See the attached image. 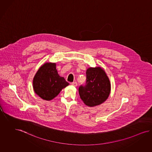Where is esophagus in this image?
I'll return each mask as SVG.
<instances>
[{
	"label": "esophagus",
	"mask_w": 152,
	"mask_h": 152,
	"mask_svg": "<svg viewBox=\"0 0 152 152\" xmlns=\"http://www.w3.org/2000/svg\"><path fill=\"white\" fill-rule=\"evenodd\" d=\"M71 84L72 85V86H73L74 87H77V82H72Z\"/></svg>",
	"instance_id": "34e87169"
}]
</instances>
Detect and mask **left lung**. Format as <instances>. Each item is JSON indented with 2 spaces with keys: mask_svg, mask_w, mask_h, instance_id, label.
Instances as JSON below:
<instances>
[{
  "mask_svg": "<svg viewBox=\"0 0 152 152\" xmlns=\"http://www.w3.org/2000/svg\"><path fill=\"white\" fill-rule=\"evenodd\" d=\"M110 83L101 68H90L86 72V82L79 87L81 100L86 105L94 107L105 101L110 94Z\"/></svg>",
  "mask_w": 152,
  "mask_h": 152,
  "instance_id": "1",
  "label": "left lung"
}]
</instances>
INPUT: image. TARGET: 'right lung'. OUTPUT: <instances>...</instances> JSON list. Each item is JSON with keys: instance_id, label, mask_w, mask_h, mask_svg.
<instances>
[{"instance_id": "add662e5", "label": "right lung", "mask_w": 152, "mask_h": 152, "mask_svg": "<svg viewBox=\"0 0 152 152\" xmlns=\"http://www.w3.org/2000/svg\"><path fill=\"white\" fill-rule=\"evenodd\" d=\"M68 85L65 79L58 75L54 63H46L42 65L33 79L35 92L45 100L55 98Z\"/></svg>"}]
</instances>
